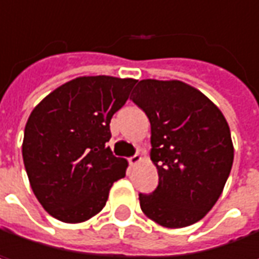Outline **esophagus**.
I'll use <instances>...</instances> for the list:
<instances>
[{"instance_id": "obj_1", "label": "esophagus", "mask_w": 259, "mask_h": 259, "mask_svg": "<svg viewBox=\"0 0 259 259\" xmlns=\"http://www.w3.org/2000/svg\"><path fill=\"white\" fill-rule=\"evenodd\" d=\"M127 160H129L130 165L133 166V165H136V163H139V162L142 160V157H141L139 154H133V156H132V157H129Z\"/></svg>"}]
</instances>
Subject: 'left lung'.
<instances>
[{
    "mask_svg": "<svg viewBox=\"0 0 259 259\" xmlns=\"http://www.w3.org/2000/svg\"><path fill=\"white\" fill-rule=\"evenodd\" d=\"M130 99L150 120V157L159 172L156 190L139 193L141 210L166 228L201 221L219 199L233 166L225 117L180 80H139Z\"/></svg>",
    "mask_w": 259,
    "mask_h": 259,
    "instance_id": "obj_1",
    "label": "left lung"
}]
</instances>
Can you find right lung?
<instances>
[{
	"label": "right lung",
	"mask_w": 259,
	"mask_h": 259,
	"mask_svg": "<svg viewBox=\"0 0 259 259\" xmlns=\"http://www.w3.org/2000/svg\"><path fill=\"white\" fill-rule=\"evenodd\" d=\"M135 79L82 76L58 87L31 112L22 157L31 189L55 219L79 224L106 204L126 159L108 147L112 115L129 99Z\"/></svg>",
	"instance_id": "obj_1"
}]
</instances>
